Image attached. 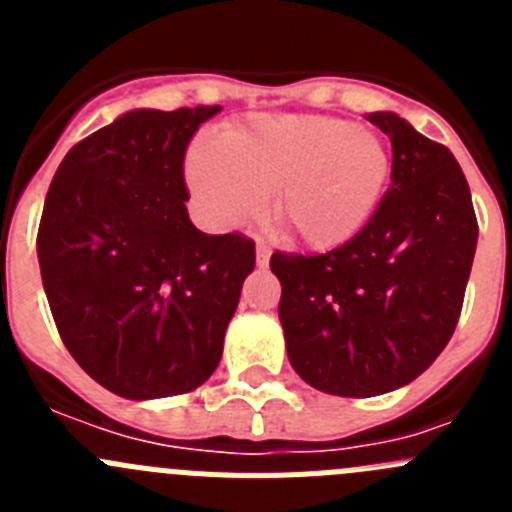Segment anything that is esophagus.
Returning <instances> with one entry per match:
<instances>
[{
	"label": "esophagus",
	"mask_w": 512,
	"mask_h": 512,
	"mask_svg": "<svg viewBox=\"0 0 512 512\" xmlns=\"http://www.w3.org/2000/svg\"><path fill=\"white\" fill-rule=\"evenodd\" d=\"M271 259V246L266 241H259L256 243V264L259 266H266Z\"/></svg>",
	"instance_id": "1"
}]
</instances>
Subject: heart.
I'll return each instance as SVG.
<instances>
[{"mask_svg":"<svg viewBox=\"0 0 512 512\" xmlns=\"http://www.w3.org/2000/svg\"><path fill=\"white\" fill-rule=\"evenodd\" d=\"M390 169L377 133L328 115H256L187 153L189 192L207 223H246L277 189L279 223L310 248L351 241L377 210Z\"/></svg>","mask_w":512,"mask_h":512,"instance_id":"obj_1","label":"heart"}]
</instances>
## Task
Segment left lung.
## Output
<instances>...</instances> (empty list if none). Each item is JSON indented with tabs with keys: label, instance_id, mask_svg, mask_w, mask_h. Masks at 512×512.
Segmentation results:
<instances>
[{
	"label": "left lung",
	"instance_id": "obj_1",
	"mask_svg": "<svg viewBox=\"0 0 512 512\" xmlns=\"http://www.w3.org/2000/svg\"><path fill=\"white\" fill-rule=\"evenodd\" d=\"M369 120L392 140V187L372 220L320 256H271L289 364L338 397L400 390L438 359L479 235L454 153L395 112Z\"/></svg>",
	"mask_w": 512,
	"mask_h": 512
}]
</instances>
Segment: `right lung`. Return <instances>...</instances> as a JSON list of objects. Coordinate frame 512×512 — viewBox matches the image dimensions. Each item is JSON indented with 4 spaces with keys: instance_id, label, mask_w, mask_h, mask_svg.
<instances>
[{
    "instance_id": "1",
    "label": "right lung",
    "mask_w": 512,
    "mask_h": 512,
    "mask_svg": "<svg viewBox=\"0 0 512 512\" xmlns=\"http://www.w3.org/2000/svg\"><path fill=\"white\" fill-rule=\"evenodd\" d=\"M223 110H130L58 166L38 230L45 297L76 364L125 400L197 390L256 266L246 235L187 212L184 153Z\"/></svg>"
}]
</instances>
